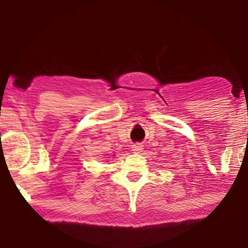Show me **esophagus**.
<instances>
[{"instance_id": "esophagus-1", "label": "esophagus", "mask_w": 248, "mask_h": 248, "mask_svg": "<svg viewBox=\"0 0 248 248\" xmlns=\"http://www.w3.org/2000/svg\"><path fill=\"white\" fill-rule=\"evenodd\" d=\"M142 150H143V145H142L141 143H136L132 145L133 153H140V152H142Z\"/></svg>"}]
</instances>
